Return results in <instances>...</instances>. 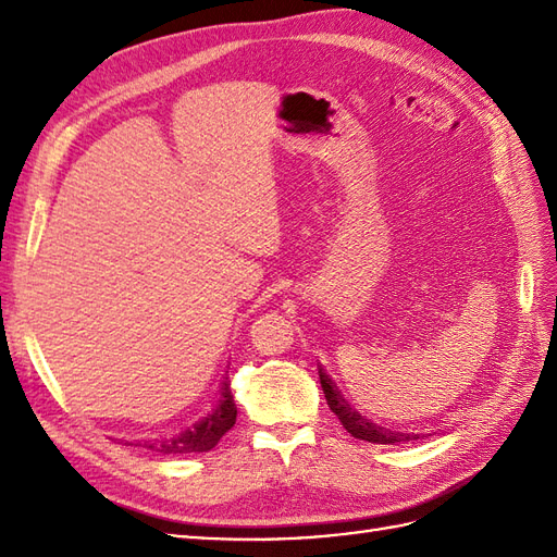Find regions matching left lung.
<instances>
[{"instance_id":"8db88e82","label":"left lung","mask_w":557,"mask_h":557,"mask_svg":"<svg viewBox=\"0 0 557 557\" xmlns=\"http://www.w3.org/2000/svg\"><path fill=\"white\" fill-rule=\"evenodd\" d=\"M318 376H320V385H323V393H325V399L330 404L332 413L342 420V425L346 428V432H350V436H356V440L369 442V444H399V442L420 440V434L393 432V430H385V428L372 423V420H367L356 409H350V404H346V399L339 395L336 385L332 383V379L323 372V369H320Z\"/></svg>"}]
</instances>
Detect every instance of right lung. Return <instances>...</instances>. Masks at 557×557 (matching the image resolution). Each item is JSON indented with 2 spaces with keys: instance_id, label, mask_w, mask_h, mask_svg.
I'll return each mask as SVG.
<instances>
[{
  "instance_id": "1",
  "label": "right lung",
  "mask_w": 557,
  "mask_h": 557,
  "mask_svg": "<svg viewBox=\"0 0 557 557\" xmlns=\"http://www.w3.org/2000/svg\"><path fill=\"white\" fill-rule=\"evenodd\" d=\"M234 423H237V404H234V397L230 393V381H225L221 387V399H218V407L207 418L197 420L193 428L183 430L174 436H166V440L144 442V448H150V450L162 453V455L207 453L223 440V434L227 430H232Z\"/></svg>"
}]
</instances>
